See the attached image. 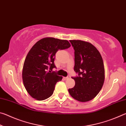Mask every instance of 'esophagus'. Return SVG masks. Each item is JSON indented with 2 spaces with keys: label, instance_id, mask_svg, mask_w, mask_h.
<instances>
[{
  "label": "esophagus",
  "instance_id": "esophagus-1",
  "mask_svg": "<svg viewBox=\"0 0 126 126\" xmlns=\"http://www.w3.org/2000/svg\"><path fill=\"white\" fill-rule=\"evenodd\" d=\"M70 78H71V77H70L69 76H68L67 77H65L64 79H69Z\"/></svg>",
  "mask_w": 126,
  "mask_h": 126
}]
</instances>
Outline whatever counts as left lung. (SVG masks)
<instances>
[{"label":"left lung","instance_id":"1","mask_svg":"<svg viewBox=\"0 0 126 126\" xmlns=\"http://www.w3.org/2000/svg\"><path fill=\"white\" fill-rule=\"evenodd\" d=\"M74 49V70L78 76L70 95L77 101L85 102L93 99L103 86L105 72L101 54L93 44L80 40H70Z\"/></svg>","mask_w":126,"mask_h":126}]
</instances>
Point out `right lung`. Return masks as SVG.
Returning <instances> with one entry per match:
<instances>
[{
  "label": "right lung",
  "mask_w": 126,
  "mask_h": 126,
  "mask_svg": "<svg viewBox=\"0 0 126 126\" xmlns=\"http://www.w3.org/2000/svg\"><path fill=\"white\" fill-rule=\"evenodd\" d=\"M71 44L67 40L47 37L34 45L25 58L22 72L23 82L27 92L38 101L47 99L53 94L55 85L62 79L52 71L55 68V53L67 49Z\"/></svg>",
  "instance_id": "add662e5"
}]
</instances>
